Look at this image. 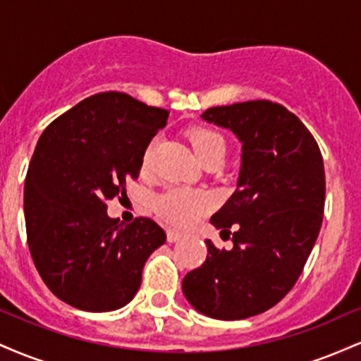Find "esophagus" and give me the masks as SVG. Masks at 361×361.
<instances>
[{"label": "esophagus", "mask_w": 361, "mask_h": 361, "mask_svg": "<svg viewBox=\"0 0 361 361\" xmlns=\"http://www.w3.org/2000/svg\"><path fill=\"white\" fill-rule=\"evenodd\" d=\"M166 238H168V243H176L181 239V234L176 233V231H168Z\"/></svg>", "instance_id": "1"}]
</instances>
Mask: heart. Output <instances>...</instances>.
<instances>
[{"mask_svg":"<svg viewBox=\"0 0 361 361\" xmlns=\"http://www.w3.org/2000/svg\"><path fill=\"white\" fill-rule=\"evenodd\" d=\"M190 140L192 146L200 157L202 163L212 159V157H224L226 156V140L219 132L210 130V128L197 127L190 132ZM156 142L152 140L149 144L146 152L142 157V166L149 168L151 163L152 151H154ZM215 200L210 193L197 192V190L188 188H169L159 197H156L154 207L156 212L163 221L175 227H186L192 226L198 219L204 217L207 212L214 209Z\"/></svg>","mask_w":361,"mask_h":361,"instance_id":"heart-1","label":"heart"}]
</instances>
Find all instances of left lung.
Listing matches in <instances>:
<instances>
[{
	"label": "left lung",
	"instance_id": "obj_1",
	"mask_svg": "<svg viewBox=\"0 0 361 361\" xmlns=\"http://www.w3.org/2000/svg\"><path fill=\"white\" fill-rule=\"evenodd\" d=\"M202 120L243 144L238 188L210 219L221 234L234 231V247L207 239L205 263L181 288L197 312L235 321L279 304L300 276L321 231L324 163L307 127L279 103L214 106Z\"/></svg>",
	"mask_w": 361,
	"mask_h": 361
}]
</instances>
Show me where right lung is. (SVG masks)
<instances>
[{
	"mask_svg": "<svg viewBox=\"0 0 361 361\" xmlns=\"http://www.w3.org/2000/svg\"><path fill=\"white\" fill-rule=\"evenodd\" d=\"M169 111L118 91L98 93L44 130L28 164L23 210L32 259L49 290L90 312L134 299L142 268L166 234L154 221L123 226L106 200L135 180Z\"/></svg>",
	"mask_w": 361,
	"mask_h": 361,
	"instance_id": "add662e5",
	"label": "right lung"
}]
</instances>
